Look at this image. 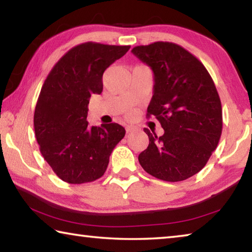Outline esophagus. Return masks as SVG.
Segmentation results:
<instances>
[{
    "mask_svg": "<svg viewBox=\"0 0 252 252\" xmlns=\"http://www.w3.org/2000/svg\"><path fill=\"white\" fill-rule=\"evenodd\" d=\"M134 130H135V126H126V131L127 132V133H130V132L134 131Z\"/></svg>",
    "mask_w": 252,
    "mask_h": 252,
    "instance_id": "34e87169",
    "label": "esophagus"
}]
</instances>
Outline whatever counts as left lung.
<instances>
[{"label":"left lung","mask_w":252,"mask_h":252,"mask_svg":"<svg viewBox=\"0 0 252 252\" xmlns=\"http://www.w3.org/2000/svg\"><path fill=\"white\" fill-rule=\"evenodd\" d=\"M153 72V95L147 116H155L164 133L144 129L148 148L139 155L146 171L160 180L177 182L201 170L218 146L222 109L206 67L182 46L155 42L131 51Z\"/></svg>","instance_id":"left-lung-1"}]
</instances>
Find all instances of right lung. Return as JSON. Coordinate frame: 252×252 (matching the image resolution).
<instances>
[{
    "instance_id": "obj_1",
    "label": "right lung",
    "mask_w": 252,
    "mask_h": 252,
    "mask_svg": "<svg viewBox=\"0 0 252 252\" xmlns=\"http://www.w3.org/2000/svg\"><path fill=\"white\" fill-rule=\"evenodd\" d=\"M129 45L87 42L63 55L45 79L34 112L40 151L57 176L72 185L103 176L114 147L126 130L118 123L90 126L92 94L103 90L104 71L122 58Z\"/></svg>"
}]
</instances>
